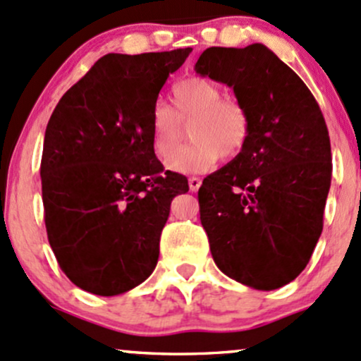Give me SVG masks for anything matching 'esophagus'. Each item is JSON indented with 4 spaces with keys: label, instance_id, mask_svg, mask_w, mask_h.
<instances>
[{
    "label": "esophagus",
    "instance_id": "34e87169",
    "mask_svg": "<svg viewBox=\"0 0 361 361\" xmlns=\"http://www.w3.org/2000/svg\"><path fill=\"white\" fill-rule=\"evenodd\" d=\"M189 189H191L192 192H196L197 189H200V185H201V179L200 177H189Z\"/></svg>",
    "mask_w": 361,
    "mask_h": 361
}]
</instances>
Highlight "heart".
<instances>
[{"label":"heart","instance_id":"obj_1","mask_svg":"<svg viewBox=\"0 0 361 361\" xmlns=\"http://www.w3.org/2000/svg\"><path fill=\"white\" fill-rule=\"evenodd\" d=\"M191 126L193 145L179 152L181 128ZM252 133L249 109L233 97H224L220 85L191 76L170 92V107L157 105L152 114V148L169 169L200 173L220 157L233 160L244 152ZM173 161L170 162L169 160Z\"/></svg>","mask_w":361,"mask_h":361}]
</instances>
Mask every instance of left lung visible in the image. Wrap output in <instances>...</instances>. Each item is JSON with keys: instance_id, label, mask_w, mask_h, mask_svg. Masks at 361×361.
Listing matches in <instances>:
<instances>
[{"instance_id": "left-lung-1", "label": "left lung", "mask_w": 361, "mask_h": 361, "mask_svg": "<svg viewBox=\"0 0 361 361\" xmlns=\"http://www.w3.org/2000/svg\"><path fill=\"white\" fill-rule=\"evenodd\" d=\"M194 70L232 87L252 119L244 152L197 191L214 264L250 288L276 290L305 269L322 233L333 176L326 121L264 44L209 47Z\"/></svg>"}]
</instances>
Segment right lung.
<instances>
[{"instance_id":"1","label":"right lung","mask_w":361,"mask_h":361,"mask_svg":"<svg viewBox=\"0 0 361 361\" xmlns=\"http://www.w3.org/2000/svg\"><path fill=\"white\" fill-rule=\"evenodd\" d=\"M191 51L105 54L52 112L40 160L44 221L78 288L112 297L155 269L170 202L189 185L157 159L152 114Z\"/></svg>"}]
</instances>
